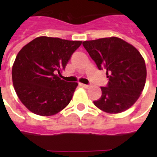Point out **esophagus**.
<instances>
[{
  "instance_id": "obj_1",
  "label": "esophagus",
  "mask_w": 157,
  "mask_h": 157,
  "mask_svg": "<svg viewBox=\"0 0 157 157\" xmlns=\"http://www.w3.org/2000/svg\"><path fill=\"white\" fill-rule=\"evenodd\" d=\"M81 86H82V87H84L85 89L90 88V86H89V85H86V84H81Z\"/></svg>"
}]
</instances>
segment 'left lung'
Masks as SVG:
<instances>
[{
    "mask_svg": "<svg viewBox=\"0 0 157 157\" xmlns=\"http://www.w3.org/2000/svg\"><path fill=\"white\" fill-rule=\"evenodd\" d=\"M82 45L99 70H107V87L94 101L96 107L110 114L132 107L141 95L147 78L145 61L136 48L119 37L112 36L83 41Z\"/></svg>",
    "mask_w": 157,
    "mask_h": 157,
    "instance_id": "1",
    "label": "left lung"
}]
</instances>
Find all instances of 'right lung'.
I'll use <instances>...</instances> for the list:
<instances>
[{"label":"right lung","instance_id":"add662e5","mask_svg":"<svg viewBox=\"0 0 157 157\" xmlns=\"http://www.w3.org/2000/svg\"><path fill=\"white\" fill-rule=\"evenodd\" d=\"M81 43L39 36L18 53L12 67V81L18 98L30 112L50 117L68 105L78 84L66 82L57 73L65 69Z\"/></svg>","mask_w":157,"mask_h":157}]
</instances>
